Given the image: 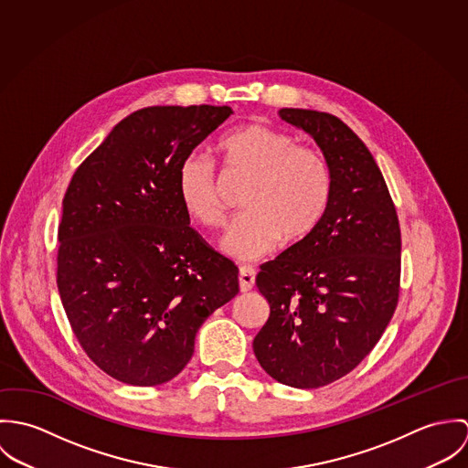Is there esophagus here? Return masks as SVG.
<instances>
[{"label":"esophagus","instance_id":"esophagus-1","mask_svg":"<svg viewBox=\"0 0 468 468\" xmlns=\"http://www.w3.org/2000/svg\"><path fill=\"white\" fill-rule=\"evenodd\" d=\"M238 282H239V290H241V292L252 290V286H254V282H256V273H254V270H250V268H241V270H239V275H238Z\"/></svg>","mask_w":468,"mask_h":468}]
</instances>
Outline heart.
<instances>
[{
  "label": "heart",
  "instance_id": "1",
  "mask_svg": "<svg viewBox=\"0 0 468 468\" xmlns=\"http://www.w3.org/2000/svg\"><path fill=\"white\" fill-rule=\"evenodd\" d=\"M218 154L229 178L249 180L241 197L247 212L225 232V254L256 261L279 241L293 247L315 230L332 195V173L319 151L299 145L293 134L249 122L221 138ZM176 187L189 218L208 229L223 223V184L205 156L182 162Z\"/></svg>",
  "mask_w": 468,
  "mask_h": 468
}]
</instances>
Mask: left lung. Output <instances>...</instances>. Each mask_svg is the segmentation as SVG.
Wrapping results in <instances>:
<instances>
[{"label":"left lung","mask_w":468,"mask_h":468,"mask_svg":"<svg viewBox=\"0 0 468 468\" xmlns=\"http://www.w3.org/2000/svg\"><path fill=\"white\" fill-rule=\"evenodd\" d=\"M279 117L321 147L332 195L315 230L258 273L270 315L252 346L273 380L315 389L355 369L388 328L400 292V225L373 154L340 119L297 108Z\"/></svg>","instance_id":"1"}]
</instances>
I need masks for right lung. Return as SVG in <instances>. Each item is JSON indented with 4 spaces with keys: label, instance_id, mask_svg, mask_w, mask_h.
I'll return each instance as SVG.
<instances>
[{
    "label": "right lung",
    "instance_id": "add662e5",
    "mask_svg": "<svg viewBox=\"0 0 468 468\" xmlns=\"http://www.w3.org/2000/svg\"><path fill=\"white\" fill-rule=\"evenodd\" d=\"M234 112L151 106L79 165L63 200L58 288L86 355L130 386L175 378L205 319L239 292L238 267L189 227L178 169Z\"/></svg>",
    "mask_w": 468,
    "mask_h": 468
}]
</instances>
